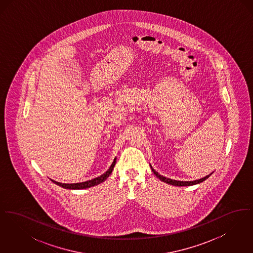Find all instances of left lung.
Wrapping results in <instances>:
<instances>
[{
  "label": "left lung",
  "mask_w": 253,
  "mask_h": 253,
  "mask_svg": "<svg viewBox=\"0 0 253 253\" xmlns=\"http://www.w3.org/2000/svg\"><path fill=\"white\" fill-rule=\"evenodd\" d=\"M151 168H152V167H151ZM152 170H153V172L157 175V178H159L160 180L163 181V182H165V183H167V184H170V185H173V186H179V187H181V186H193V185H195V184H199V183L203 182V181L206 180L207 178H209V177L211 175V174L205 176L203 178H200V179H198V180L178 181L172 180V179H170V178H167V177H165V176H163V175H160V174L157 172V170H155L153 168H152Z\"/></svg>",
  "instance_id": "left-lung-1"
}]
</instances>
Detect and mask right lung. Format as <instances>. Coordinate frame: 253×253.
Listing matches in <instances>:
<instances>
[{"label":"right lung","instance_id":"obj_1","mask_svg":"<svg viewBox=\"0 0 253 253\" xmlns=\"http://www.w3.org/2000/svg\"><path fill=\"white\" fill-rule=\"evenodd\" d=\"M116 162H117V158L114 159L112 165L110 166V168L103 173L101 174L100 176H97L94 179H91V180L85 181V182H82V183H72V184H65V183H60V182H57V181L52 180L53 183L57 184L58 186L62 187L64 189H69V190H82V189H87V188H90V187H93V186H96L98 185L100 183H102L103 181L106 180L109 177V175L112 173V170L114 169V167L116 165Z\"/></svg>","mask_w":253,"mask_h":253}]
</instances>
